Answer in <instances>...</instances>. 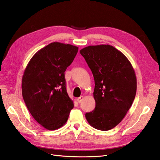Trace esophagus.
Wrapping results in <instances>:
<instances>
[{
  "label": "esophagus",
  "mask_w": 160,
  "mask_h": 160,
  "mask_svg": "<svg viewBox=\"0 0 160 160\" xmlns=\"http://www.w3.org/2000/svg\"><path fill=\"white\" fill-rule=\"evenodd\" d=\"M83 99H84V97L83 96H80V97H78L77 99V102H78V103H82V101Z\"/></svg>",
  "instance_id": "1"
}]
</instances>
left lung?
<instances>
[{
    "label": "left lung",
    "mask_w": 160,
    "mask_h": 160,
    "mask_svg": "<svg viewBox=\"0 0 160 160\" xmlns=\"http://www.w3.org/2000/svg\"><path fill=\"white\" fill-rule=\"evenodd\" d=\"M95 80V108L85 114L89 124L100 130L116 127L132 105L137 92V78L129 60L109 44L81 49Z\"/></svg>",
    "instance_id": "left-lung-1"
}]
</instances>
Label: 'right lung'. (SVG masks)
I'll return each mask as SVG.
<instances>
[{
	"mask_svg": "<svg viewBox=\"0 0 160 160\" xmlns=\"http://www.w3.org/2000/svg\"><path fill=\"white\" fill-rule=\"evenodd\" d=\"M78 51L72 44L52 42L35 53L24 71V102L36 121L48 130L62 127L74 105L67 92L65 72Z\"/></svg>",
	"mask_w": 160,
	"mask_h": 160,
	"instance_id": "add662e5",
	"label": "right lung"
}]
</instances>
